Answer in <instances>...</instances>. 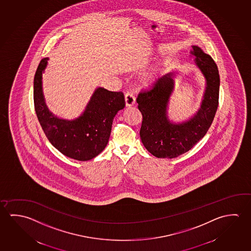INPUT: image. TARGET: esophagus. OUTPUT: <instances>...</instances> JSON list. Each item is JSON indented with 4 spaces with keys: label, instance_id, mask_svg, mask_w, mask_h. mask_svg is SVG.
<instances>
[{
    "label": "esophagus",
    "instance_id": "1",
    "mask_svg": "<svg viewBox=\"0 0 251 251\" xmlns=\"http://www.w3.org/2000/svg\"><path fill=\"white\" fill-rule=\"evenodd\" d=\"M136 102V98L135 96L130 94V93H127L125 95V104H126V107H130L135 104Z\"/></svg>",
    "mask_w": 251,
    "mask_h": 251
}]
</instances>
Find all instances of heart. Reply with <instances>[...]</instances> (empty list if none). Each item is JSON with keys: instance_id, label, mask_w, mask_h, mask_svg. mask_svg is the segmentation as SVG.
<instances>
[{"instance_id": "heart-1", "label": "heart", "mask_w": 251, "mask_h": 251, "mask_svg": "<svg viewBox=\"0 0 251 251\" xmlns=\"http://www.w3.org/2000/svg\"><path fill=\"white\" fill-rule=\"evenodd\" d=\"M161 72H162L161 68H158V69H156V70L152 71V72H150L148 74H145L144 78H143V82H144V85L151 86V85L155 84L159 78Z\"/></svg>"}]
</instances>
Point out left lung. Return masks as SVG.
<instances>
[{
	"instance_id": "8db88e82",
	"label": "left lung",
	"mask_w": 251,
	"mask_h": 251,
	"mask_svg": "<svg viewBox=\"0 0 251 251\" xmlns=\"http://www.w3.org/2000/svg\"><path fill=\"white\" fill-rule=\"evenodd\" d=\"M190 54L205 80L200 108L189 119L175 123L169 118V103L178 72L165 74L148 92L140 93L136 101L143 115L140 137L144 147L158 158H174L188 151L202 139L214 121L219 103L220 75L214 59L199 46Z\"/></svg>"
}]
</instances>
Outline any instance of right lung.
<instances>
[{
    "mask_svg": "<svg viewBox=\"0 0 251 251\" xmlns=\"http://www.w3.org/2000/svg\"><path fill=\"white\" fill-rule=\"evenodd\" d=\"M49 58L42 59L34 78V105L37 119L50 143L65 156L87 161L107 146L115 115L125 107L124 95L97 87L82 114L63 119L49 110L43 93V74Z\"/></svg>",
    "mask_w": 251,
    "mask_h": 251,
    "instance_id": "right-lung-1",
    "label": "right lung"
}]
</instances>
